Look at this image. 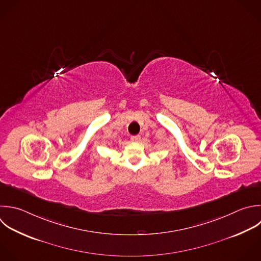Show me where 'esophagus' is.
I'll use <instances>...</instances> for the list:
<instances>
[{"instance_id":"34e87169","label":"esophagus","mask_w":261,"mask_h":261,"mask_svg":"<svg viewBox=\"0 0 261 261\" xmlns=\"http://www.w3.org/2000/svg\"><path fill=\"white\" fill-rule=\"evenodd\" d=\"M140 140H141L140 136H132L130 137V141L132 142H140Z\"/></svg>"}]
</instances>
